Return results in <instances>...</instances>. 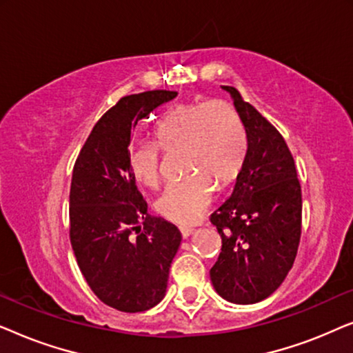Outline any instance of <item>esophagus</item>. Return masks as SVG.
Masks as SVG:
<instances>
[{
  "label": "esophagus",
  "instance_id": "obj_1",
  "mask_svg": "<svg viewBox=\"0 0 353 353\" xmlns=\"http://www.w3.org/2000/svg\"><path fill=\"white\" fill-rule=\"evenodd\" d=\"M180 233H181V236H183V238H190V236L192 234V233H194V230H192V228H188V226H183V228H180Z\"/></svg>",
  "mask_w": 353,
  "mask_h": 353
}]
</instances>
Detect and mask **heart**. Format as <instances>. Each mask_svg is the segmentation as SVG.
<instances>
[{"label":"heart","instance_id":"b5f03b06","mask_svg":"<svg viewBox=\"0 0 353 353\" xmlns=\"http://www.w3.org/2000/svg\"><path fill=\"white\" fill-rule=\"evenodd\" d=\"M154 141L134 143L128 167L146 188L159 186L162 152L181 151L185 180L170 185L156 202L163 219L186 226L196 223L215 197V183L228 185L244 163L245 130L241 115L228 101L178 103L167 109L154 127Z\"/></svg>","mask_w":353,"mask_h":353}]
</instances>
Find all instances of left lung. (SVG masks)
I'll list each match as a JSON object with an SVG mask.
<instances>
[{
  "label": "left lung",
  "mask_w": 353,
  "mask_h": 353,
  "mask_svg": "<svg viewBox=\"0 0 353 353\" xmlns=\"http://www.w3.org/2000/svg\"><path fill=\"white\" fill-rule=\"evenodd\" d=\"M248 134V152L230 199L210 215L221 252L210 279L233 303L263 301L281 286L296 260L302 233V191L296 163L281 133L233 86Z\"/></svg>",
  "instance_id": "8db88e82"
}]
</instances>
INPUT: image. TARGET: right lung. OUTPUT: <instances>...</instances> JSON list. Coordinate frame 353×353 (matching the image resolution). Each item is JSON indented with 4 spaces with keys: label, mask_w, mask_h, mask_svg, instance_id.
<instances>
[{
    "label": "right lung",
    "mask_w": 353,
    "mask_h": 353,
    "mask_svg": "<svg viewBox=\"0 0 353 353\" xmlns=\"http://www.w3.org/2000/svg\"><path fill=\"white\" fill-rule=\"evenodd\" d=\"M176 94L123 96L96 122L72 173L69 234L77 263L96 297L120 312H144L162 301L181 243L175 225L148 215L128 167L133 128Z\"/></svg>",
    "instance_id": "1"
}]
</instances>
